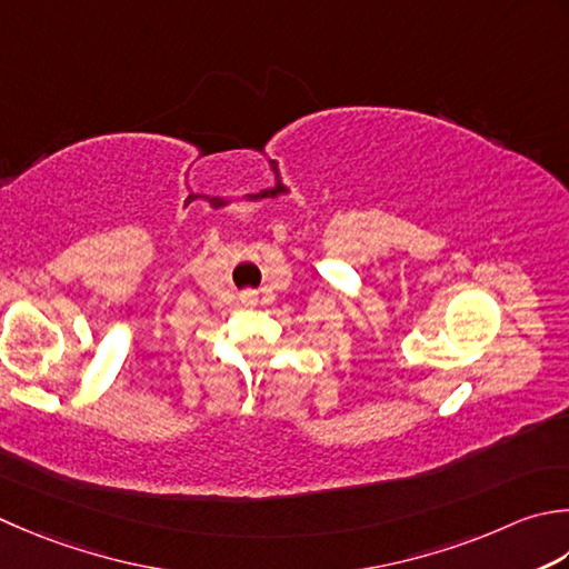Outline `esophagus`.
Instances as JSON below:
<instances>
[{
	"mask_svg": "<svg viewBox=\"0 0 569 569\" xmlns=\"http://www.w3.org/2000/svg\"><path fill=\"white\" fill-rule=\"evenodd\" d=\"M241 300H243V303H256V291H247L241 296Z\"/></svg>",
	"mask_w": 569,
	"mask_h": 569,
	"instance_id": "obj_1",
	"label": "esophagus"
}]
</instances>
